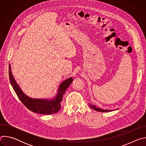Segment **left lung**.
<instances>
[{
	"instance_id": "8db88e82",
	"label": "left lung",
	"mask_w": 146,
	"mask_h": 146,
	"mask_svg": "<svg viewBox=\"0 0 146 146\" xmlns=\"http://www.w3.org/2000/svg\"><path fill=\"white\" fill-rule=\"evenodd\" d=\"M89 106L92 108L93 109V110H96L97 111H100V112H109V111H113L112 110H103V109H99L98 108H96L95 106H94L92 105H91V104L89 103Z\"/></svg>"
}]
</instances>
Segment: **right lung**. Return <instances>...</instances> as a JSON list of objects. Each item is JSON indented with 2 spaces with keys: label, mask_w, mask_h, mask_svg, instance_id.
Segmentation results:
<instances>
[{
  "label": "right lung",
  "mask_w": 146,
  "mask_h": 146,
  "mask_svg": "<svg viewBox=\"0 0 146 146\" xmlns=\"http://www.w3.org/2000/svg\"><path fill=\"white\" fill-rule=\"evenodd\" d=\"M9 79L11 84L18 98L25 106L29 110L41 114L48 115L56 113L60 110V102L63 98L66 90L70 85L73 79L70 77L62 82L59 88L56 96L51 100L37 99L29 98L25 95L17 84L11 71V65H9Z\"/></svg>",
  "instance_id": "right-lung-1"
}]
</instances>
